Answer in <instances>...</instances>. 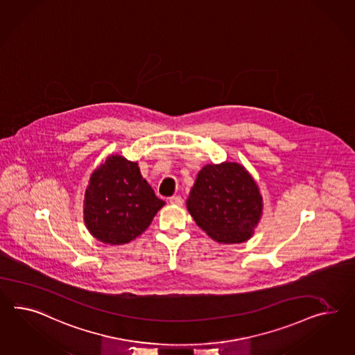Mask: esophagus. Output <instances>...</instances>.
Here are the masks:
<instances>
[{"instance_id":"esophagus-1","label":"esophagus","mask_w":355,"mask_h":355,"mask_svg":"<svg viewBox=\"0 0 355 355\" xmlns=\"http://www.w3.org/2000/svg\"><path fill=\"white\" fill-rule=\"evenodd\" d=\"M170 203L171 205H176V206H182V203H184V200H182L180 196H173L170 198Z\"/></svg>"}]
</instances>
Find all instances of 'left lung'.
Listing matches in <instances>:
<instances>
[{"mask_svg": "<svg viewBox=\"0 0 355 355\" xmlns=\"http://www.w3.org/2000/svg\"><path fill=\"white\" fill-rule=\"evenodd\" d=\"M196 224L218 243L248 241L263 215V197L242 164H206L187 200Z\"/></svg>", "mask_w": 355, "mask_h": 355, "instance_id": "8db88e82", "label": "left lung"}]
</instances>
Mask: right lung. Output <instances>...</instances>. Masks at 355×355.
I'll list each match as a JSON object with an SVG mask.
<instances>
[{
    "label": "right lung",
    "instance_id": "obj_1",
    "mask_svg": "<svg viewBox=\"0 0 355 355\" xmlns=\"http://www.w3.org/2000/svg\"><path fill=\"white\" fill-rule=\"evenodd\" d=\"M164 205L141 176L137 162L113 155L90 176L83 220L98 241L125 245L146 232Z\"/></svg>",
    "mask_w": 355,
    "mask_h": 355
}]
</instances>
